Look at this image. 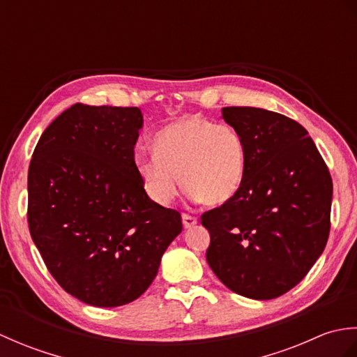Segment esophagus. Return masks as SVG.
I'll return each mask as SVG.
<instances>
[{
    "label": "esophagus",
    "instance_id": "1",
    "mask_svg": "<svg viewBox=\"0 0 357 357\" xmlns=\"http://www.w3.org/2000/svg\"><path fill=\"white\" fill-rule=\"evenodd\" d=\"M183 224H184L185 229H192V227H195L196 224H198V219H196L195 216L183 213Z\"/></svg>",
    "mask_w": 357,
    "mask_h": 357
}]
</instances>
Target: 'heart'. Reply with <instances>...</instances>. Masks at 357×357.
<instances>
[{"mask_svg": "<svg viewBox=\"0 0 357 357\" xmlns=\"http://www.w3.org/2000/svg\"><path fill=\"white\" fill-rule=\"evenodd\" d=\"M153 153L136 156L135 164L147 195L161 206L176 198L181 181L190 196L208 206L231 199L244 181L245 144L230 124L196 115L179 118L156 133Z\"/></svg>", "mask_w": 357, "mask_h": 357, "instance_id": "obj_1", "label": "heart"}]
</instances>
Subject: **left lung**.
<instances>
[{
    "label": "left lung",
    "mask_w": 357,
    "mask_h": 357,
    "mask_svg": "<svg viewBox=\"0 0 357 357\" xmlns=\"http://www.w3.org/2000/svg\"><path fill=\"white\" fill-rule=\"evenodd\" d=\"M244 138L245 173L238 193L206 211L207 262L231 291L279 298L305 278L327 245L333 183L308 132L280 113L224 107Z\"/></svg>",
    "instance_id": "obj_1"
}]
</instances>
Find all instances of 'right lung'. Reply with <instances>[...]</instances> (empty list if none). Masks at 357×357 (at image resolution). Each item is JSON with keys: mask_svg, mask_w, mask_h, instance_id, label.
Here are the masks:
<instances>
[{"mask_svg": "<svg viewBox=\"0 0 357 357\" xmlns=\"http://www.w3.org/2000/svg\"><path fill=\"white\" fill-rule=\"evenodd\" d=\"M138 107L75 104L43 132L29 165L27 221L45 267L93 307L147 290L183 231L179 211L149 198L135 164Z\"/></svg>", "mask_w": 357, "mask_h": 357, "instance_id": "obj_1", "label": "right lung"}]
</instances>
